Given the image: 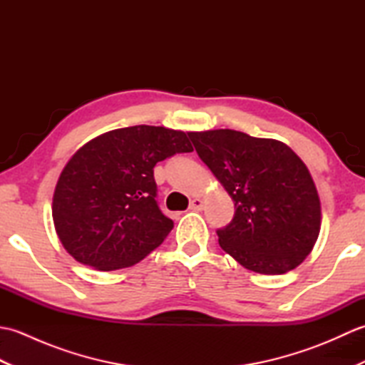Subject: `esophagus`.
I'll return each instance as SVG.
<instances>
[{
  "mask_svg": "<svg viewBox=\"0 0 365 365\" xmlns=\"http://www.w3.org/2000/svg\"><path fill=\"white\" fill-rule=\"evenodd\" d=\"M204 208V200L202 199H192L191 202H190V210H195V212H199V210H202Z\"/></svg>",
  "mask_w": 365,
  "mask_h": 365,
  "instance_id": "1",
  "label": "esophagus"
}]
</instances>
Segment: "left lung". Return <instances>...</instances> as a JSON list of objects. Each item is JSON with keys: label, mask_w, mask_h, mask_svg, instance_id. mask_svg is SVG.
<instances>
[{"label": "left lung", "mask_w": 365, "mask_h": 365, "mask_svg": "<svg viewBox=\"0 0 365 365\" xmlns=\"http://www.w3.org/2000/svg\"><path fill=\"white\" fill-rule=\"evenodd\" d=\"M235 204L220 246L260 274H284L311 254L322 207L309 169L289 145L235 130L188 133Z\"/></svg>", "instance_id": "1"}]
</instances>
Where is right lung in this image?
Returning <instances> with one entry per match:
<instances>
[{
	"instance_id": "add662e5",
	"label": "right lung",
	"mask_w": 365,
	"mask_h": 365,
	"mask_svg": "<svg viewBox=\"0 0 365 365\" xmlns=\"http://www.w3.org/2000/svg\"><path fill=\"white\" fill-rule=\"evenodd\" d=\"M191 150L187 133L152 125L118 128L84 144L53 195L54 229L66 251L100 271L149 255L174 227L155 200L153 168Z\"/></svg>"
}]
</instances>
